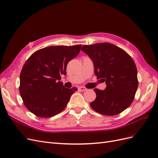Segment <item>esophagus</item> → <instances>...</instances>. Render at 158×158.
Here are the masks:
<instances>
[{"mask_svg":"<svg viewBox=\"0 0 158 158\" xmlns=\"http://www.w3.org/2000/svg\"><path fill=\"white\" fill-rule=\"evenodd\" d=\"M78 90L83 91V92H84V91H86L87 89L85 88H84V87H83V86H80V87L78 88Z\"/></svg>","mask_w":158,"mask_h":158,"instance_id":"34e87169","label":"esophagus"}]
</instances>
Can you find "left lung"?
I'll list each match as a JSON object with an SVG mask.
<instances>
[{
    "label": "left lung",
    "instance_id": "8db88e82",
    "mask_svg": "<svg viewBox=\"0 0 158 158\" xmlns=\"http://www.w3.org/2000/svg\"><path fill=\"white\" fill-rule=\"evenodd\" d=\"M82 51L92 60L98 79L106 82L104 90L95 88L96 98L90 103L95 111L116 115L132 103L138 88L137 69L126 51L109 43L84 45Z\"/></svg>",
    "mask_w": 158,
    "mask_h": 158
}]
</instances>
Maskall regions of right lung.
Segmentation results:
<instances>
[{
	"label": "right lung",
	"mask_w": 158,
	"mask_h": 158,
	"mask_svg": "<svg viewBox=\"0 0 158 158\" xmlns=\"http://www.w3.org/2000/svg\"><path fill=\"white\" fill-rule=\"evenodd\" d=\"M81 45L51 46L35 51L23 64L20 76V94L23 104L35 115L48 118L63 111L77 88H66L60 76L77 56Z\"/></svg>",
	"instance_id": "1"
}]
</instances>
